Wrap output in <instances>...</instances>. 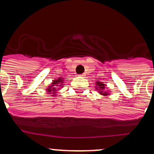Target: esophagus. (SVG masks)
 Returning a JSON list of instances; mask_svg holds the SVG:
<instances>
[{"mask_svg": "<svg viewBox=\"0 0 154 154\" xmlns=\"http://www.w3.org/2000/svg\"><path fill=\"white\" fill-rule=\"evenodd\" d=\"M79 75L81 76V77H84V76H85V75H84V74H80V75Z\"/></svg>", "mask_w": 154, "mask_h": 154, "instance_id": "obj_1", "label": "esophagus"}]
</instances>
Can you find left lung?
Segmentation results:
<instances>
[{"label":"left lung","instance_id":"8db88e82","mask_svg":"<svg viewBox=\"0 0 154 154\" xmlns=\"http://www.w3.org/2000/svg\"><path fill=\"white\" fill-rule=\"evenodd\" d=\"M96 85H97V86L99 88V93L101 94V95H103V96H107L109 94V92H103V89H104L105 88V85L104 84L101 83V82H97V83H96Z\"/></svg>","mask_w":154,"mask_h":154}]
</instances>
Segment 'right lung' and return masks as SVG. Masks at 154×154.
<instances>
[{
    "label": "right lung",
    "instance_id": "add662e5",
    "mask_svg": "<svg viewBox=\"0 0 154 154\" xmlns=\"http://www.w3.org/2000/svg\"><path fill=\"white\" fill-rule=\"evenodd\" d=\"M62 83H63V82H62V78H59V79H58L55 80V81H53L52 85H50L49 88H48V89H47V90H48L47 92H55V91H56V89H55V88H57L56 86H58V85H60ZM60 86H62V85H60Z\"/></svg>",
    "mask_w": 154,
    "mask_h": 154
}]
</instances>
